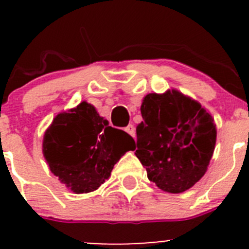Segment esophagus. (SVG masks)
Listing matches in <instances>:
<instances>
[{"label":"esophagus","instance_id":"1","mask_svg":"<svg viewBox=\"0 0 249 249\" xmlns=\"http://www.w3.org/2000/svg\"><path fill=\"white\" fill-rule=\"evenodd\" d=\"M125 131H126L129 135H131L132 137L136 136V130H135V126L132 124L127 125V126L125 127Z\"/></svg>","mask_w":249,"mask_h":249}]
</instances>
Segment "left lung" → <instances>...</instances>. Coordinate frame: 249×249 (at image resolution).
Returning <instances> with one entry per match:
<instances>
[{
	"mask_svg": "<svg viewBox=\"0 0 249 249\" xmlns=\"http://www.w3.org/2000/svg\"><path fill=\"white\" fill-rule=\"evenodd\" d=\"M136 157L159 189L179 194L207 171L217 129L211 113L176 89L152 92L141 105Z\"/></svg>",
	"mask_w": 249,
	"mask_h": 249,
	"instance_id": "left-lung-1",
	"label": "left lung"
}]
</instances>
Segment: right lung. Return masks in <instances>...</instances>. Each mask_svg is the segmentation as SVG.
Returning a JSON list of instances; mask_svg holds the SVG:
<instances>
[{"label": "right lung", "instance_id": "obj_1", "mask_svg": "<svg viewBox=\"0 0 249 249\" xmlns=\"http://www.w3.org/2000/svg\"><path fill=\"white\" fill-rule=\"evenodd\" d=\"M135 141L109 126L87 101L59 113L46 130L42 152L52 173L76 194L99 189Z\"/></svg>", "mask_w": 249, "mask_h": 249}]
</instances>
